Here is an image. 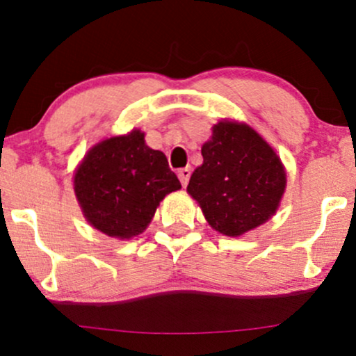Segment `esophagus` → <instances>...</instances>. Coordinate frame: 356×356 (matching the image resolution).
<instances>
[{"mask_svg":"<svg viewBox=\"0 0 356 356\" xmlns=\"http://www.w3.org/2000/svg\"><path fill=\"white\" fill-rule=\"evenodd\" d=\"M177 175H179V181H181L182 186L186 187L187 182H189V179H191V169H189V167H186V169H181L177 172Z\"/></svg>","mask_w":356,"mask_h":356,"instance_id":"obj_1","label":"esophagus"}]
</instances>
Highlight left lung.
Returning <instances> with one entry per match:
<instances>
[{
	"label": "left lung",
	"instance_id": "8db88e82",
	"mask_svg": "<svg viewBox=\"0 0 356 356\" xmlns=\"http://www.w3.org/2000/svg\"><path fill=\"white\" fill-rule=\"evenodd\" d=\"M202 165L191 175L187 192L207 222L226 236H241L275 214L286 174L275 150L246 124L219 122L202 145Z\"/></svg>",
	"mask_w": 356,
	"mask_h": 356
}]
</instances>
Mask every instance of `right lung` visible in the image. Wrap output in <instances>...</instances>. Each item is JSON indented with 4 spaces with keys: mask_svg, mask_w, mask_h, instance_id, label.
<instances>
[{
    "mask_svg": "<svg viewBox=\"0 0 356 356\" xmlns=\"http://www.w3.org/2000/svg\"><path fill=\"white\" fill-rule=\"evenodd\" d=\"M73 186L88 222L120 239L144 232L165 194L181 189L165 155L147 147L140 130L93 147Z\"/></svg>",
    "mask_w": 356,
    "mask_h": 356,
    "instance_id": "right-lung-1",
    "label": "right lung"
}]
</instances>
